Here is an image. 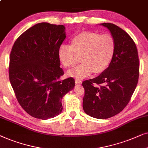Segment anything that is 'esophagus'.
<instances>
[{"label":"esophagus","instance_id":"obj_1","mask_svg":"<svg viewBox=\"0 0 148 148\" xmlns=\"http://www.w3.org/2000/svg\"><path fill=\"white\" fill-rule=\"evenodd\" d=\"M75 82H76V84H82V80H80V79H76Z\"/></svg>","mask_w":148,"mask_h":148}]
</instances>
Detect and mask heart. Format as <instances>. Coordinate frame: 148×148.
<instances>
[{
  "instance_id": "1",
  "label": "heart",
  "mask_w": 148,
  "mask_h": 148,
  "mask_svg": "<svg viewBox=\"0 0 148 148\" xmlns=\"http://www.w3.org/2000/svg\"><path fill=\"white\" fill-rule=\"evenodd\" d=\"M71 42L72 45L63 44L58 49L59 59L66 68L74 66L76 54L82 56V64L69 71V76L83 78L92 72L99 74L111 64L116 49L112 35L84 31L75 35Z\"/></svg>"
}]
</instances>
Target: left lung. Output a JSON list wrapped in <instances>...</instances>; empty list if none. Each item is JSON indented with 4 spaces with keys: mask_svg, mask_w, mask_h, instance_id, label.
I'll return each mask as SVG.
<instances>
[{
    "mask_svg": "<svg viewBox=\"0 0 148 148\" xmlns=\"http://www.w3.org/2000/svg\"><path fill=\"white\" fill-rule=\"evenodd\" d=\"M100 25L113 36L115 53L105 71L82 82V107L90 116L106 119L120 113L129 102L138 82L139 62L135 43L125 30L111 23Z\"/></svg>",
    "mask_w": 148,
    "mask_h": 148,
    "instance_id": "left-lung-1",
    "label": "left lung"
}]
</instances>
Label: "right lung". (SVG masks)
Listing matches in <instances>:
<instances>
[{"label": "right lung", "instance_id": "1", "mask_svg": "<svg viewBox=\"0 0 148 148\" xmlns=\"http://www.w3.org/2000/svg\"><path fill=\"white\" fill-rule=\"evenodd\" d=\"M66 27L39 23L15 41L10 54L9 80L19 103L32 117L47 120L62 111V98L75 86L73 78L61 80L58 49Z\"/></svg>", "mask_w": 148, "mask_h": 148}]
</instances>
